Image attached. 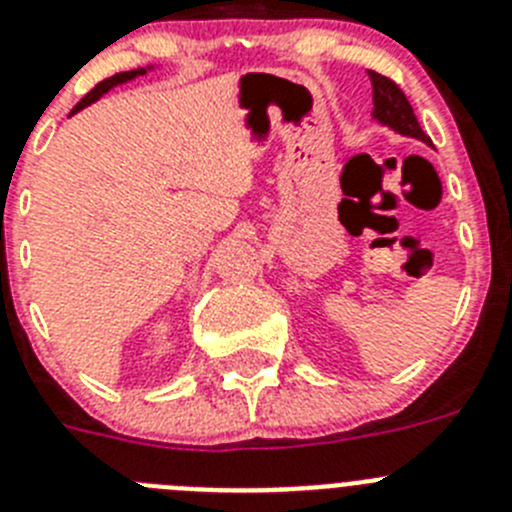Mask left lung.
Segmentation results:
<instances>
[{"label": "left lung", "instance_id": "1", "mask_svg": "<svg viewBox=\"0 0 512 512\" xmlns=\"http://www.w3.org/2000/svg\"><path fill=\"white\" fill-rule=\"evenodd\" d=\"M370 83H373V119L381 121V124L391 126L393 131L403 134V137H414L421 139V142L431 144V139L421 131L419 119H416L414 109H411L409 98L391 78L386 75L375 73V70H368Z\"/></svg>", "mask_w": 512, "mask_h": 512}]
</instances>
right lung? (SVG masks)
Returning a JSON list of instances; mask_svg holds the SVG:
<instances>
[{"label":"right lung","instance_id":"add662e5","mask_svg":"<svg viewBox=\"0 0 512 512\" xmlns=\"http://www.w3.org/2000/svg\"><path fill=\"white\" fill-rule=\"evenodd\" d=\"M144 73H147V70H144V68H137V70H126V73H116V75H111V78H106V81H101V83H98L96 88H91V91H88L86 96L81 98V101L75 103V109L70 111V114H75V111L86 109L88 103L98 101V98H101L103 93H109L111 88H114V86H119V83H126V81H131V78H137V75H144Z\"/></svg>","mask_w":512,"mask_h":512}]
</instances>
